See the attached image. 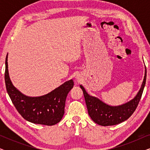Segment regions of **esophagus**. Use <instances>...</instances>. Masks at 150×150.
<instances>
[{
    "instance_id": "34e87169",
    "label": "esophagus",
    "mask_w": 150,
    "mask_h": 150,
    "mask_svg": "<svg viewBox=\"0 0 150 150\" xmlns=\"http://www.w3.org/2000/svg\"><path fill=\"white\" fill-rule=\"evenodd\" d=\"M76 80H77V81H80V80H79V77H78V76H77L76 78Z\"/></svg>"
}]
</instances>
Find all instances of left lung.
I'll list each match as a JSON object with an SVG mask.
<instances>
[{"label":"left lung","instance_id":"1","mask_svg":"<svg viewBox=\"0 0 150 150\" xmlns=\"http://www.w3.org/2000/svg\"><path fill=\"white\" fill-rule=\"evenodd\" d=\"M146 76L147 71L145 67L143 81L138 93L130 101L119 106H110L104 103L99 98L90 96L83 86L80 85L83 90L88 113L91 120L102 126H114L128 120L136 110L140 101L146 82Z\"/></svg>","mask_w":150,"mask_h":150}]
</instances>
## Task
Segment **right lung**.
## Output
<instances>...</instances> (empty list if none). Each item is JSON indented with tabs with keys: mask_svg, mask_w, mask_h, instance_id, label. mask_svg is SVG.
<instances>
[{
	"mask_svg": "<svg viewBox=\"0 0 150 150\" xmlns=\"http://www.w3.org/2000/svg\"><path fill=\"white\" fill-rule=\"evenodd\" d=\"M7 58L8 53L5 59L6 89L19 113L26 121L36 124L53 126L60 122L64 115L67 96L74 87L73 80L65 82L46 95L26 96L14 87L10 79Z\"/></svg>",
	"mask_w": 150,
	"mask_h": 150,
	"instance_id": "add662e5",
	"label": "right lung"
}]
</instances>
